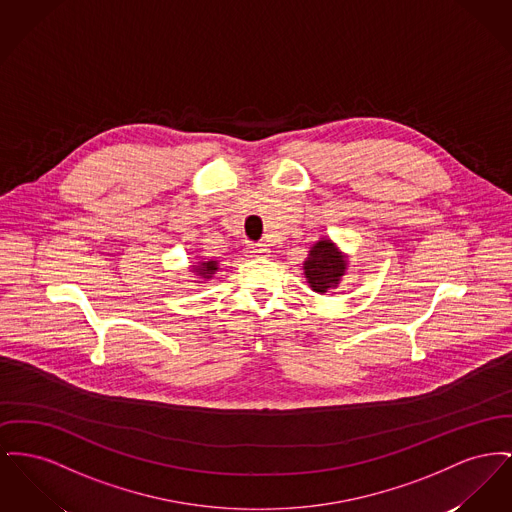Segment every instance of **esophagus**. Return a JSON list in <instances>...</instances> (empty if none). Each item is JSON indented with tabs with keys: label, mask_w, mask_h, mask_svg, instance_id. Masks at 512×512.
Segmentation results:
<instances>
[{
	"label": "esophagus",
	"mask_w": 512,
	"mask_h": 512,
	"mask_svg": "<svg viewBox=\"0 0 512 512\" xmlns=\"http://www.w3.org/2000/svg\"><path fill=\"white\" fill-rule=\"evenodd\" d=\"M245 253H247V257H251V259H261V257H267V255H269V249H267V245H263V243H249V245L245 247Z\"/></svg>",
	"instance_id": "esophagus-1"
}]
</instances>
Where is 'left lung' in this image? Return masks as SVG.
Segmentation results:
<instances>
[{
	"label": "left lung",
	"instance_id": "1",
	"mask_svg": "<svg viewBox=\"0 0 512 512\" xmlns=\"http://www.w3.org/2000/svg\"><path fill=\"white\" fill-rule=\"evenodd\" d=\"M348 259L338 247L327 238H321L311 249L307 259L303 261V274L317 294H327L340 284V278L346 272Z\"/></svg>",
	"mask_w": 512,
	"mask_h": 512
}]
</instances>
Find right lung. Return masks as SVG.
<instances>
[{
  "label": "right lung",
  "mask_w": 512,
  "mask_h": 512,
  "mask_svg": "<svg viewBox=\"0 0 512 512\" xmlns=\"http://www.w3.org/2000/svg\"><path fill=\"white\" fill-rule=\"evenodd\" d=\"M218 271V261H199V265H193V272H197L203 280L212 278V274Z\"/></svg>",
  "instance_id": "obj_1"
}]
</instances>
